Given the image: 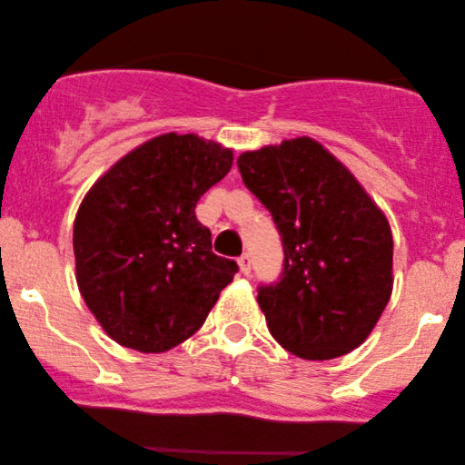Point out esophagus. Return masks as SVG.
<instances>
[{"instance_id": "esophagus-1", "label": "esophagus", "mask_w": 465, "mask_h": 465, "mask_svg": "<svg viewBox=\"0 0 465 465\" xmlns=\"http://www.w3.org/2000/svg\"><path fill=\"white\" fill-rule=\"evenodd\" d=\"M239 269H241V273L243 275H250V271H252V261H250V256L247 254H243V256H239Z\"/></svg>"}]
</instances>
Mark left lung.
<instances>
[{"label":"left lung","mask_w":465,"mask_h":465,"mask_svg":"<svg viewBox=\"0 0 465 465\" xmlns=\"http://www.w3.org/2000/svg\"><path fill=\"white\" fill-rule=\"evenodd\" d=\"M247 190L284 243L280 282L258 288L271 335L288 352L327 361L361 346L393 291V234L357 177L310 136L245 152Z\"/></svg>","instance_id":"obj_1"}]
</instances>
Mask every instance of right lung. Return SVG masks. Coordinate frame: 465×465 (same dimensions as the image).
Returning <instances> with one entry per match:
<instances>
[{
    "instance_id": "1",
    "label": "right lung",
    "mask_w": 465,
    "mask_h": 465,
    "mask_svg": "<svg viewBox=\"0 0 465 465\" xmlns=\"http://www.w3.org/2000/svg\"><path fill=\"white\" fill-rule=\"evenodd\" d=\"M231 166L232 149L168 132L114 162L83 198L76 284L111 340L166 352L203 327L239 267L211 252L194 209Z\"/></svg>"
}]
</instances>
